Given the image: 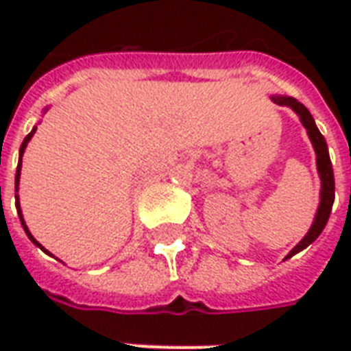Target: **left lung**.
I'll return each instance as SVG.
<instances>
[{
	"label": "left lung",
	"mask_w": 351,
	"mask_h": 351,
	"mask_svg": "<svg viewBox=\"0 0 351 351\" xmlns=\"http://www.w3.org/2000/svg\"><path fill=\"white\" fill-rule=\"evenodd\" d=\"M272 101L278 103L280 107L293 108L295 112L299 114L302 125L308 131V137L312 141V145H314V150H316L317 171H319V178H322V201H319V208H317L316 213V220H314L312 228H310V231L304 235L301 243L297 244L293 250L287 254V258H291L297 252L304 250L308 244L314 243L317 237H319V233L324 231L325 223L329 220V214H331L332 201H335V176H332L331 160H329V152H327V143H325L324 135L316 128L314 118L308 112V108L304 107L302 103H299L297 99H293V97H272Z\"/></svg>",
	"instance_id": "left-lung-1"
}]
</instances>
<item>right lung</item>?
Listing matches in <instances>:
<instances>
[{"instance_id":"obj_1","label":"right lung","mask_w":351,"mask_h":351,"mask_svg":"<svg viewBox=\"0 0 351 351\" xmlns=\"http://www.w3.org/2000/svg\"><path fill=\"white\" fill-rule=\"evenodd\" d=\"M34 133H35V130L32 131V133H29V135H26V138H24V143H22V146H20V160H22V154H24V150H26V145H27V143H29V138L34 137ZM20 167H22V165H20V161H19V169H16V178H14V182H16V186H19V178H20ZM16 210H19L20 221H22V226H24V231H26V235L29 237V239H32V241H34V244H37V246H39V248H43L41 244H39V243H37V241H35V239H34V235H32V233H29V231H27L26 223H24V218H22V213H20L19 199H16Z\"/></svg>"}]
</instances>
